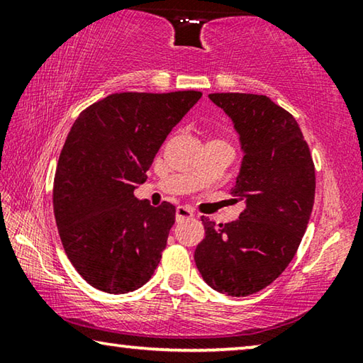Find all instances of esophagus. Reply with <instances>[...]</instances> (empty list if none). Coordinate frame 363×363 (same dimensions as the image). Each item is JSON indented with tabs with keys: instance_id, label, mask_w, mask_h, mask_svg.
Here are the masks:
<instances>
[{
	"instance_id": "obj_1",
	"label": "esophagus",
	"mask_w": 363,
	"mask_h": 363,
	"mask_svg": "<svg viewBox=\"0 0 363 363\" xmlns=\"http://www.w3.org/2000/svg\"><path fill=\"white\" fill-rule=\"evenodd\" d=\"M192 216H194V211L189 210L187 206H177L176 208V220H177V223H181V220L189 219Z\"/></svg>"
}]
</instances>
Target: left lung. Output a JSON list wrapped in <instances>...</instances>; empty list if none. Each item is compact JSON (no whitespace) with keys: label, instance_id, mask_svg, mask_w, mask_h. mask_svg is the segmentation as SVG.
<instances>
[{"label":"left lung","instance_id":"left-lung-1","mask_svg":"<svg viewBox=\"0 0 363 363\" xmlns=\"http://www.w3.org/2000/svg\"><path fill=\"white\" fill-rule=\"evenodd\" d=\"M232 120L243 160L230 194L245 210L233 223L205 216V238L195 264L213 290L250 296L288 267L309 223L315 196V168L299 125L267 96H208Z\"/></svg>","mask_w":363,"mask_h":363}]
</instances>
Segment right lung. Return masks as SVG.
Wrapping results in <instances>:
<instances>
[{
  "label": "right lung",
  "instance_id": "right-lung-1",
  "mask_svg": "<svg viewBox=\"0 0 363 363\" xmlns=\"http://www.w3.org/2000/svg\"><path fill=\"white\" fill-rule=\"evenodd\" d=\"M200 91L116 93L79 113L54 176V216L65 255L97 290H138L155 272L176 208L134 196L171 130Z\"/></svg>",
  "mask_w": 363,
  "mask_h": 363
}]
</instances>
